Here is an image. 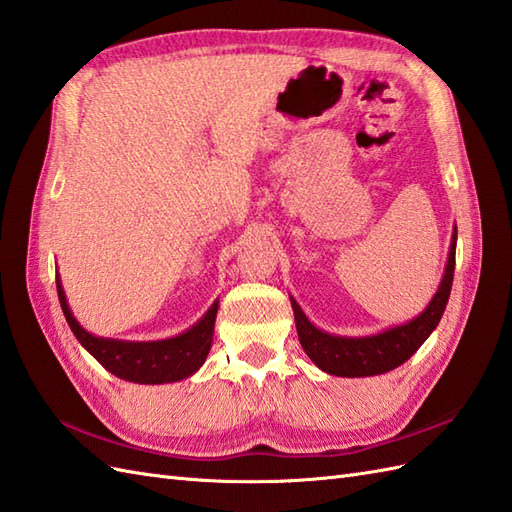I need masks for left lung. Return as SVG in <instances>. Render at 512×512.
<instances>
[{"mask_svg": "<svg viewBox=\"0 0 512 512\" xmlns=\"http://www.w3.org/2000/svg\"><path fill=\"white\" fill-rule=\"evenodd\" d=\"M456 234L458 230L454 226L450 254H447V265L439 289H436L426 310H421L415 319L402 323V326L386 328L378 334L369 336L330 334L319 330L315 323H310V319L304 315V310L299 308V304L291 297L297 336L308 358L313 360L321 371L341 378L380 376V373L404 365L423 345V341L434 332V328L439 326V321L443 317L454 280Z\"/></svg>", "mask_w": 512, "mask_h": 512, "instance_id": "obj_1", "label": "left lung"}]
</instances>
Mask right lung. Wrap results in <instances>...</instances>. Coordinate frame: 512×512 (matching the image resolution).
Wrapping results in <instances>:
<instances>
[{"instance_id":"obj_1","label":"right lung","mask_w":512,"mask_h":512,"mask_svg":"<svg viewBox=\"0 0 512 512\" xmlns=\"http://www.w3.org/2000/svg\"><path fill=\"white\" fill-rule=\"evenodd\" d=\"M58 299L62 313L69 323L71 332L76 334L80 345L89 352L99 365L115 373L117 378L136 384H167L191 378L204 365V360L213 345L215 319L219 310V299L206 310V315L186 332L162 341H121L104 339L86 332L78 319L73 317L67 304L65 289L56 276Z\"/></svg>"}]
</instances>
